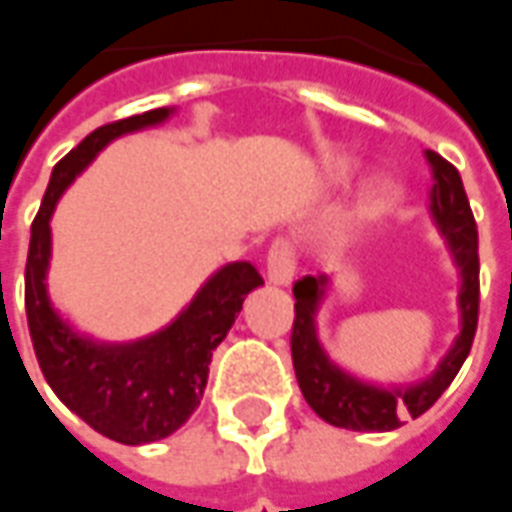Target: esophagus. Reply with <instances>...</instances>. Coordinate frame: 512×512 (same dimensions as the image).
<instances>
[{
    "label": "esophagus",
    "instance_id": "1",
    "mask_svg": "<svg viewBox=\"0 0 512 512\" xmlns=\"http://www.w3.org/2000/svg\"><path fill=\"white\" fill-rule=\"evenodd\" d=\"M266 277L277 286H286L294 277V246H291V240L277 238L269 246V252H266Z\"/></svg>",
    "mask_w": 512,
    "mask_h": 512
}]
</instances>
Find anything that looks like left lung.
<instances>
[{
    "instance_id": "left-lung-1",
    "label": "left lung",
    "mask_w": 512,
    "mask_h": 512,
    "mask_svg": "<svg viewBox=\"0 0 512 512\" xmlns=\"http://www.w3.org/2000/svg\"><path fill=\"white\" fill-rule=\"evenodd\" d=\"M428 161L433 167L431 212L442 235L448 238L456 266L462 269V291H459L462 331L448 351V357L439 362L436 374L425 382H416L408 388L368 385L340 371L317 343L314 314L326 294V274H317V277L306 274L303 280H297L291 289L294 291L291 362H294V374H297L303 397L314 408V414L326 419L328 425L351 428V431H394L402 425V419L422 416L445 394V388L459 374L462 362L470 354L476 326H479V232H476V221L470 212L459 169L433 150H428Z\"/></svg>"
}]
</instances>
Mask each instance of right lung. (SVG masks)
Segmentation results:
<instances>
[{
  "label": "right lung",
  "instance_id": "right-lung-1",
  "mask_svg": "<svg viewBox=\"0 0 512 512\" xmlns=\"http://www.w3.org/2000/svg\"><path fill=\"white\" fill-rule=\"evenodd\" d=\"M167 107L130 115L98 127L53 167L42 206L30 226L25 266L27 328L47 385L93 431L121 442L144 445L178 431L201 405L212 351L238 317L243 297L263 283L252 263L223 266L164 331L138 343H98L64 323L47 300L45 272L50 257V215L70 181L113 138L158 124Z\"/></svg>",
  "mask_w": 512,
  "mask_h": 512
}]
</instances>
